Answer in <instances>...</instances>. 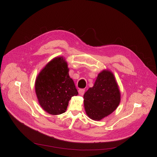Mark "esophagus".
<instances>
[{
    "instance_id": "esophagus-1",
    "label": "esophagus",
    "mask_w": 157,
    "mask_h": 157,
    "mask_svg": "<svg viewBox=\"0 0 157 157\" xmlns=\"http://www.w3.org/2000/svg\"><path fill=\"white\" fill-rule=\"evenodd\" d=\"M85 90L84 89H79L78 90V93L80 95H83V94H85Z\"/></svg>"
}]
</instances>
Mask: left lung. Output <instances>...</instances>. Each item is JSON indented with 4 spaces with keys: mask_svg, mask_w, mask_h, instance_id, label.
I'll list each match as a JSON object with an SVG mask.
<instances>
[{
    "mask_svg": "<svg viewBox=\"0 0 157 157\" xmlns=\"http://www.w3.org/2000/svg\"><path fill=\"white\" fill-rule=\"evenodd\" d=\"M83 98L90 118L99 121L111 114L120 102V92L114 74L108 70L100 72L94 86L87 90Z\"/></svg>",
    "mask_w": 157,
    "mask_h": 157,
    "instance_id": "8db88e82",
    "label": "left lung"
}]
</instances>
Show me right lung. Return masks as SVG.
<instances>
[{"label": "right lung", "instance_id": "1", "mask_svg": "<svg viewBox=\"0 0 157 157\" xmlns=\"http://www.w3.org/2000/svg\"><path fill=\"white\" fill-rule=\"evenodd\" d=\"M67 63L56 57L41 70L36 79V94L40 105L48 113L58 115L65 112L69 101L78 92L69 75Z\"/></svg>", "mask_w": 157, "mask_h": 157}]
</instances>
